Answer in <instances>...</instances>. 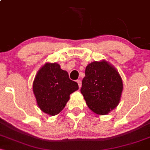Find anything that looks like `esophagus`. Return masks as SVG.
Segmentation results:
<instances>
[{
  "label": "esophagus",
  "instance_id": "obj_1",
  "mask_svg": "<svg viewBox=\"0 0 150 150\" xmlns=\"http://www.w3.org/2000/svg\"><path fill=\"white\" fill-rule=\"evenodd\" d=\"M77 84H78L79 88H80L81 86H82V82H81L80 80H77Z\"/></svg>",
  "mask_w": 150,
  "mask_h": 150
}]
</instances>
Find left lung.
Returning <instances> with one entry per match:
<instances>
[{
    "label": "left lung",
    "instance_id": "left-lung-1",
    "mask_svg": "<svg viewBox=\"0 0 150 150\" xmlns=\"http://www.w3.org/2000/svg\"><path fill=\"white\" fill-rule=\"evenodd\" d=\"M80 92L88 107L97 115H106L119 104L123 80L119 73L105 60L87 65Z\"/></svg>",
    "mask_w": 150,
    "mask_h": 150
}]
</instances>
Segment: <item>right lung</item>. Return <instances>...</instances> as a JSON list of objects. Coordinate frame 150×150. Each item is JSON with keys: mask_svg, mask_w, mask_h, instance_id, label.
Listing matches in <instances>:
<instances>
[{"mask_svg": "<svg viewBox=\"0 0 150 150\" xmlns=\"http://www.w3.org/2000/svg\"><path fill=\"white\" fill-rule=\"evenodd\" d=\"M78 88L77 82L70 80L68 72L56 63L43 65L36 75L32 87L39 108L50 116L61 112L70 94Z\"/></svg>", "mask_w": 150, "mask_h": 150, "instance_id": "obj_1", "label": "right lung"}]
</instances>
